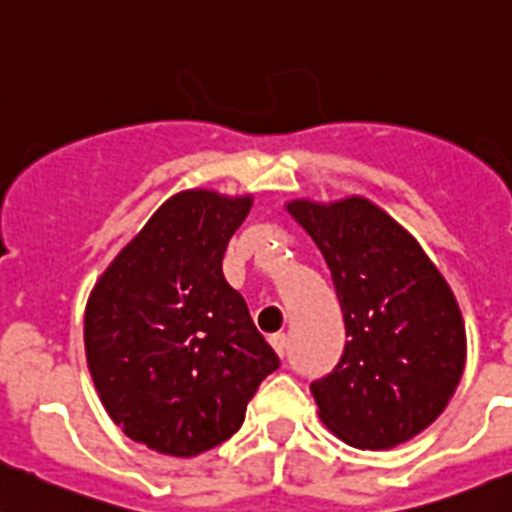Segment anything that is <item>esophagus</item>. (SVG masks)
<instances>
[{"label": "esophagus", "instance_id": "1", "mask_svg": "<svg viewBox=\"0 0 512 512\" xmlns=\"http://www.w3.org/2000/svg\"><path fill=\"white\" fill-rule=\"evenodd\" d=\"M270 343L272 348L278 351V356H285V351H288V336H285V333H272Z\"/></svg>", "mask_w": 512, "mask_h": 512}]
</instances>
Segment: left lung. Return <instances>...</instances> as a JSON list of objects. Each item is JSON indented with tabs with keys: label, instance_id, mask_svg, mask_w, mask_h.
<instances>
[{
	"label": "left lung",
	"instance_id": "8db88e82",
	"mask_svg": "<svg viewBox=\"0 0 512 512\" xmlns=\"http://www.w3.org/2000/svg\"><path fill=\"white\" fill-rule=\"evenodd\" d=\"M331 267L346 346L310 384L321 419L358 450H389L444 412L465 369L460 305L419 242L376 204L290 202Z\"/></svg>",
	"mask_w": 512,
	"mask_h": 512
}]
</instances>
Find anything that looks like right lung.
I'll list each match as a JSON object with an SVG mask.
<instances>
[{
  "mask_svg": "<svg viewBox=\"0 0 512 512\" xmlns=\"http://www.w3.org/2000/svg\"><path fill=\"white\" fill-rule=\"evenodd\" d=\"M250 197H171L95 283L85 356L105 412L161 455L194 457L232 437L278 353L224 280Z\"/></svg>",
  "mask_w": 512,
  "mask_h": 512,
  "instance_id": "add662e5",
  "label": "right lung"
}]
</instances>
